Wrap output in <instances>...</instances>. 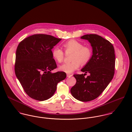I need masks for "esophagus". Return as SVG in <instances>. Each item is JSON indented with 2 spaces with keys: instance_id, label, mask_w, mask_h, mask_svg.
Masks as SVG:
<instances>
[{
  "instance_id": "1",
  "label": "esophagus",
  "mask_w": 132,
  "mask_h": 132,
  "mask_svg": "<svg viewBox=\"0 0 132 132\" xmlns=\"http://www.w3.org/2000/svg\"><path fill=\"white\" fill-rule=\"evenodd\" d=\"M72 76V74H67V77H71Z\"/></svg>"
}]
</instances>
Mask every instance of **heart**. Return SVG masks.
I'll return each mask as SVG.
<instances>
[{"mask_svg":"<svg viewBox=\"0 0 132 132\" xmlns=\"http://www.w3.org/2000/svg\"><path fill=\"white\" fill-rule=\"evenodd\" d=\"M66 53H72L71 62L65 64L60 67V69L67 73H70L77 70L80 64L85 65L91 60L93 51L89 46H83V43L76 40H70L65 42L63 45ZM53 58L59 63L64 60V52L58 47L53 48L52 51Z\"/></svg>","mask_w":132,"mask_h":132,"instance_id":"obj_1","label":"heart"}]
</instances>
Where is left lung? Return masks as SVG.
Here are the masks:
<instances>
[{
    "mask_svg": "<svg viewBox=\"0 0 132 132\" xmlns=\"http://www.w3.org/2000/svg\"><path fill=\"white\" fill-rule=\"evenodd\" d=\"M81 39L88 40L93 49L90 62L82 69L90 75L75 74L77 82L70 92L77 100L89 102L97 98L112 79L115 68V54L112 44L96 34L85 35Z\"/></svg>",
    "mask_w": 132,
    "mask_h": 132,
    "instance_id": "8db88e82",
    "label": "left lung"
}]
</instances>
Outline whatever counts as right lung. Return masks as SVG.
Wrapping results in <instances>:
<instances>
[{"label":"right lung","mask_w":132,"mask_h":132,"mask_svg":"<svg viewBox=\"0 0 132 132\" xmlns=\"http://www.w3.org/2000/svg\"><path fill=\"white\" fill-rule=\"evenodd\" d=\"M62 39L38 34L27 37L18 46L15 73L26 93L35 100L45 101L53 95L57 83L64 80L63 71L52 73L57 68L52 49Z\"/></svg>","instance_id":"1"}]
</instances>
